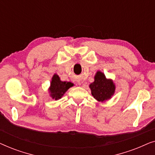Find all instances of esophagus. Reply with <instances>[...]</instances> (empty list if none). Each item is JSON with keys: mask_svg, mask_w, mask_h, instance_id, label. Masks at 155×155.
Listing matches in <instances>:
<instances>
[{"mask_svg": "<svg viewBox=\"0 0 155 155\" xmlns=\"http://www.w3.org/2000/svg\"><path fill=\"white\" fill-rule=\"evenodd\" d=\"M78 84H80H80H81V82H78Z\"/></svg>", "mask_w": 155, "mask_h": 155, "instance_id": "obj_1", "label": "esophagus"}]
</instances>
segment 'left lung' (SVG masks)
<instances>
[{
	"label": "left lung",
	"instance_id": "left-lung-1",
	"mask_svg": "<svg viewBox=\"0 0 155 155\" xmlns=\"http://www.w3.org/2000/svg\"><path fill=\"white\" fill-rule=\"evenodd\" d=\"M91 93L98 101H105L111 99L115 92V84L113 80L107 79L101 71H97L94 81L90 84Z\"/></svg>",
	"mask_w": 155,
	"mask_h": 155
}]
</instances>
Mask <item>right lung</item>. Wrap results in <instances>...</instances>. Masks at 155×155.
Instances as JSON below:
<instances>
[{
  "instance_id": "1",
  "label": "right lung",
  "mask_w": 155,
  "mask_h": 155,
  "mask_svg": "<svg viewBox=\"0 0 155 155\" xmlns=\"http://www.w3.org/2000/svg\"><path fill=\"white\" fill-rule=\"evenodd\" d=\"M73 86V84L72 82L61 81L59 76L57 74H54L52 77L51 85L48 90L50 96L55 100H58L63 96V94L70 87Z\"/></svg>"
}]
</instances>
